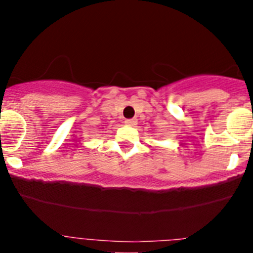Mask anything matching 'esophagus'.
I'll return each mask as SVG.
<instances>
[{
    "instance_id": "esophagus-1",
    "label": "esophagus",
    "mask_w": 253,
    "mask_h": 253,
    "mask_svg": "<svg viewBox=\"0 0 253 253\" xmlns=\"http://www.w3.org/2000/svg\"><path fill=\"white\" fill-rule=\"evenodd\" d=\"M125 124H126L127 126H135L136 119H127V120H125Z\"/></svg>"
}]
</instances>
